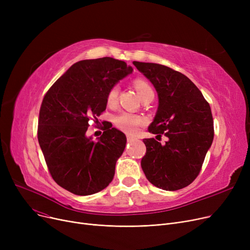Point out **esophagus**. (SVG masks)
<instances>
[{
    "mask_svg": "<svg viewBox=\"0 0 250 250\" xmlns=\"http://www.w3.org/2000/svg\"><path fill=\"white\" fill-rule=\"evenodd\" d=\"M126 139H127V142H134V141L137 140L136 138H134V137H132V136H129V135L126 136Z\"/></svg>",
    "mask_w": 250,
    "mask_h": 250,
    "instance_id": "34e87169",
    "label": "esophagus"
}]
</instances>
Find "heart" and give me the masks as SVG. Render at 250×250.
Masks as SVG:
<instances>
[{"label":"heart","mask_w":250,"mask_h":250,"mask_svg":"<svg viewBox=\"0 0 250 250\" xmlns=\"http://www.w3.org/2000/svg\"><path fill=\"white\" fill-rule=\"evenodd\" d=\"M134 85L138 91V93L140 94L141 98L146 96L149 92H153V89L150 86V84L147 81L143 80V79H136ZM118 92H120V88H118L117 85L112 86L109 89L106 96V102L109 106H112V105L116 103L117 97H118ZM144 123H145V120H144L143 117L133 113H129V112H123L114 117L115 125L120 129L128 134L136 133L138 126L143 125Z\"/></svg>","instance_id":"heart-1"}]
</instances>
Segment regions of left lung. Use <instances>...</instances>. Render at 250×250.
I'll list each match as a JSON object with an SVG mask.
<instances>
[{"instance_id": "1", "label": "left lung", "mask_w": 250, "mask_h": 250, "mask_svg": "<svg viewBox=\"0 0 250 250\" xmlns=\"http://www.w3.org/2000/svg\"><path fill=\"white\" fill-rule=\"evenodd\" d=\"M133 63L158 94V109L149 132L168 138L164 145L154 138L143 140L147 151L141 161L142 169L156 188L170 191L181 189L199 175L212 146L211 107L186 75L159 63Z\"/></svg>"}]
</instances>
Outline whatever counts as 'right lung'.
<instances>
[{
	"label": "right lung",
	"instance_id": "obj_1",
	"mask_svg": "<svg viewBox=\"0 0 250 250\" xmlns=\"http://www.w3.org/2000/svg\"><path fill=\"white\" fill-rule=\"evenodd\" d=\"M133 72L112 58L83 60L65 72L45 94L37 137L54 180L77 195L96 193L112 181L125 151V135L109 127L97 141L87 137L91 117L106 109L109 89ZM97 120V118H96Z\"/></svg>",
	"mask_w": 250,
	"mask_h": 250
}]
</instances>
